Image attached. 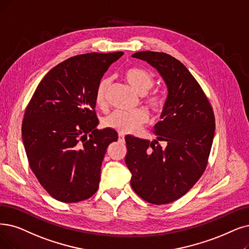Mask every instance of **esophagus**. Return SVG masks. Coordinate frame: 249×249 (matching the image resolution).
Returning a JSON list of instances; mask_svg holds the SVG:
<instances>
[{
    "instance_id": "obj_1",
    "label": "esophagus",
    "mask_w": 249,
    "mask_h": 249,
    "mask_svg": "<svg viewBox=\"0 0 249 249\" xmlns=\"http://www.w3.org/2000/svg\"><path fill=\"white\" fill-rule=\"evenodd\" d=\"M124 135L122 134V133H119L118 134V141H124Z\"/></svg>"
}]
</instances>
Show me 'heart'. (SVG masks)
<instances>
[{
  "label": "heart",
  "mask_w": 249,
  "mask_h": 249,
  "mask_svg": "<svg viewBox=\"0 0 249 249\" xmlns=\"http://www.w3.org/2000/svg\"><path fill=\"white\" fill-rule=\"evenodd\" d=\"M124 76L138 94L143 95V102L150 110L153 112L161 110L165 103L163 96L158 93L147 94L155 84L154 76L151 72L142 68L131 67L124 72ZM110 84L111 79L109 77H103L99 81L95 90V102L98 107H105L107 92ZM148 118L149 114L143 108H138L128 112L113 111L104 118L103 125L122 134H130L135 133L148 121Z\"/></svg>",
  "instance_id": "b5f03b06"
}]
</instances>
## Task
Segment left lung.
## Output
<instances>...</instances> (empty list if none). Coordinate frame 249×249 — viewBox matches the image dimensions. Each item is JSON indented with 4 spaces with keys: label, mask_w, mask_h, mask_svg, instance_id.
I'll return each instance as SVG.
<instances>
[{
    "label": "left lung",
    "mask_w": 249,
    "mask_h": 249,
    "mask_svg": "<svg viewBox=\"0 0 249 249\" xmlns=\"http://www.w3.org/2000/svg\"><path fill=\"white\" fill-rule=\"evenodd\" d=\"M132 57L157 69L168 95L162 121L152 130L157 141L125 137L131 186L145 201L167 204L184 196L203 175L213 140L214 114L202 88L178 59L152 51ZM159 141H164L167 147Z\"/></svg>",
    "instance_id": "obj_1"
}]
</instances>
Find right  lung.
<instances>
[{"label":"right lung","mask_w":249,"mask_h":249,"mask_svg":"<svg viewBox=\"0 0 249 249\" xmlns=\"http://www.w3.org/2000/svg\"><path fill=\"white\" fill-rule=\"evenodd\" d=\"M124 52L87 53L51 69L36 87L22 122L29 166L45 190L65 203L83 201L99 188L111 128L97 130L95 90Z\"/></svg>","instance_id":"1"}]
</instances>
